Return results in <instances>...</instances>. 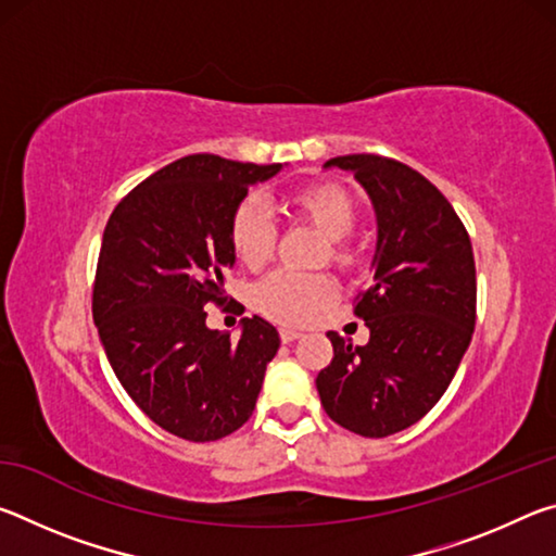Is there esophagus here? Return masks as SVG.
<instances>
[{
	"label": "esophagus",
	"mask_w": 556,
	"mask_h": 556,
	"mask_svg": "<svg viewBox=\"0 0 556 556\" xmlns=\"http://www.w3.org/2000/svg\"><path fill=\"white\" fill-rule=\"evenodd\" d=\"M279 338H281V343H291V341H296V338H301V333L294 331V328H281Z\"/></svg>",
	"instance_id": "obj_1"
}]
</instances>
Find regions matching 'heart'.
Wrapping results in <instances>:
<instances>
[{"mask_svg": "<svg viewBox=\"0 0 556 556\" xmlns=\"http://www.w3.org/2000/svg\"><path fill=\"white\" fill-rule=\"evenodd\" d=\"M291 218L312 225L326 238L324 257L345 265L351 252L348 235L357 220V205L343 188L321 184L294 193L287 203ZM277 225L257 199H244L230 215V244L242 265L260 267L271 257ZM336 296V281L328 275H299L291 269L271 271L255 287V306L281 324H301L312 318Z\"/></svg>", "mask_w": 556, "mask_h": 556, "instance_id": "b5f03b06", "label": "heart"}]
</instances>
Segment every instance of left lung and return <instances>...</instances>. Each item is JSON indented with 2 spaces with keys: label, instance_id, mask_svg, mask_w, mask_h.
<instances>
[{
  "label": "left lung",
  "instance_id": "8db88e82",
  "mask_svg": "<svg viewBox=\"0 0 556 556\" xmlns=\"http://www.w3.org/2000/svg\"><path fill=\"white\" fill-rule=\"evenodd\" d=\"M353 174L372 203L378 242L372 285L355 314L370 341L333 331V361L316 390L328 417L382 439L425 417L446 392L476 326V262L456 211L419 172L378 154L328 159Z\"/></svg>",
  "mask_w": 556,
  "mask_h": 556
}]
</instances>
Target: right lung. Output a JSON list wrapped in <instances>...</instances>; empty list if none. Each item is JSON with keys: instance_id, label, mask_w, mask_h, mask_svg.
I'll use <instances>...</instances> for the list:
<instances>
[{"instance_id": "add662e5", "label": "right lung", "mask_w": 556, "mask_h": 556, "mask_svg": "<svg viewBox=\"0 0 556 556\" xmlns=\"http://www.w3.org/2000/svg\"><path fill=\"white\" fill-rule=\"evenodd\" d=\"M281 164L193 154L129 191L102 232L92 318L122 388L186 441H215L252 417L277 328L242 318L238 341L205 326L235 265L230 215Z\"/></svg>"}]
</instances>
